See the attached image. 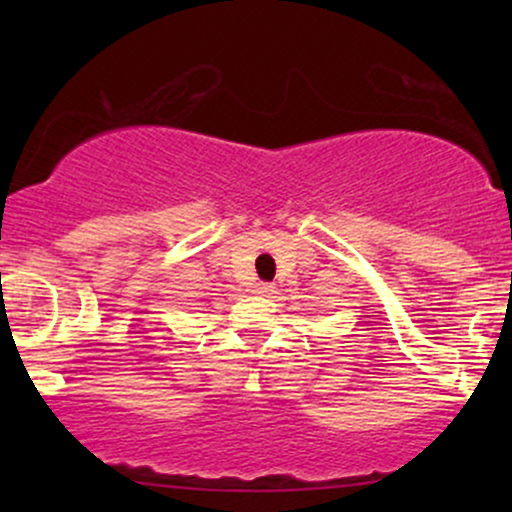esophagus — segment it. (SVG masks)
Masks as SVG:
<instances>
[{"label": "esophagus", "mask_w": 512, "mask_h": 512, "mask_svg": "<svg viewBox=\"0 0 512 512\" xmlns=\"http://www.w3.org/2000/svg\"><path fill=\"white\" fill-rule=\"evenodd\" d=\"M274 291L272 284H264V281H260V284H255V293L257 296H269V293Z\"/></svg>", "instance_id": "1"}]
</instances>
